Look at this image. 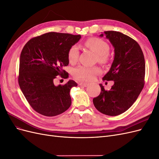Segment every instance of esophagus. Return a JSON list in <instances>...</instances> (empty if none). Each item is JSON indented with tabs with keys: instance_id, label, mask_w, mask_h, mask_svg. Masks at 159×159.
I'll return each instance as SVG.
<instances>
[{
	"instance_id": "1",
	"label": "esophagus",
	"mask_w": 159,
	"mask_h": 159,
	"mask_svg": "<svg viewBox=\"0 0 159 159\" xmlns=\"http://www.w3.org/2000/svg\"><path fill=\"white\" fill-rule=\"evenodd\" d=\"M79 85L80 86H84V87H87V86L88 85V83H85V82H80L79 84Z\"/></svg>"
}]
</instances>
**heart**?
<instances>
[{
    "label": "heart",
    "instance_id": "b5f03b06",
    "mask_svg": "<svg viewBox=\"0 0 159 159\" xmlns=\"http://www.w3.org/2000/svg\"><path fill=\"white\" fill-rule=\"evenodd\" d=\"M84 45L97 55L98 61L99 64L106 65L109 63L111 61V56L109 54V46L106 41L98 37L89 38L85 41ZM80 50L78 46L74 45L70 48L68 52V57L70 63H76L78 60ZM99 72L100 69L97 66H80L74 70L73 75L78 80L89 81Z\"/></svg>",
    "mask_w": 159,
    "mask_h": 159
}]
</instances>
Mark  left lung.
Masks as SVG:
<instances>
[{"label":"left lung","instance_id":"obj_1","mask_svg":"<svg viewBox=\"0 0 159 159\" xmlns=\"http://www.w3.org/2000/svg\"><path fill=\"white\" fill-rule=\"evenodd\" d=\"M115 48L111 67L103 78V81H113L110 90L102 84L101 93L93 99L95 107L110 116H116L132 106L145 85V62L143 51L138 43L123 33L105 31Z\"/></svg>","mask_w":159,"mask_h":159}]
</instances>
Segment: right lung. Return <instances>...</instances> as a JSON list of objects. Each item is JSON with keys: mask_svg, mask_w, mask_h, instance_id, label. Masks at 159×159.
Wrapping results in <instances>:
<instances>
[{"mask_svg": "<svg viewBox=\"0 0 159 159\" xmlns=\"http://www.w3.org/2000/svg\"><path fill=\"white\" fill-rule=\"evenodd\" d=\"M80 35L48 32L32 38L24 46L19 64L18 81L32 108L47 117L60 115L71 104L70 91L78 84L70 80L64 85L54 84L57 76L68 78L63 67L69 64L70 48Z\"/></svg>", "mask_w": 159, "mask_h": 159, "instance_id": "add662e5", "label": "right lung"}]
</instances>
